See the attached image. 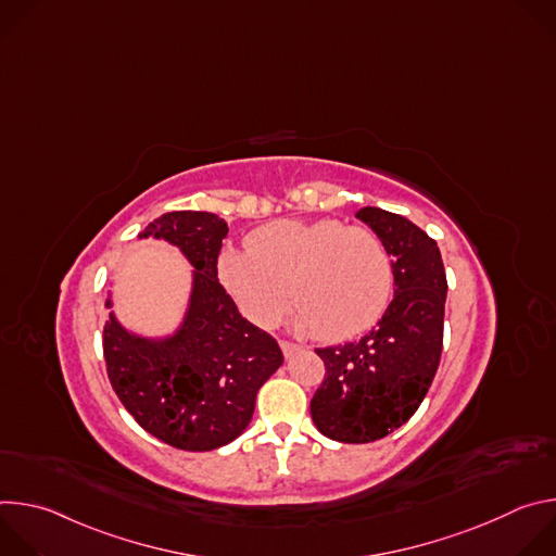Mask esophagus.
Instances as JSON below:
<instances>
[{"instance_id": "1", "label": "esophagus", "mask_w": 556, "mask_h": 556, "mask_svg": "<svg viewBox=\"0 0 556 556\" xmlns=\"http://www.w3.org/2000/svg\"><path fill=\"white\" fill-rule=\"evenodd\" d=\"M279 345H281V350H283V354H286V356H290V354H294V352L299 350V345H296V343L286 341V339H281V341H279Z\"/></svg>"}]
</instances>
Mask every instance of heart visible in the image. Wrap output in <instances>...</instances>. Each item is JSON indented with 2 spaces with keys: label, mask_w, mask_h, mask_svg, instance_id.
Wrapping results in <instances>:
<instances>
[{
  "label": "heart",
  "mask_w": 556,
  "mask_h": 556,
  "mask_svg": "<svg viewBox=\"0 0 556 556\" xmlns=\"http://www.w3.org/2000/svg\"><path fill=\"white\" fill-rule=\"evenodd\" d=\"M219 277L257 326L277 319L290 288L296 330L345 341L384 314L393 266L380 237L365 226L277 219L249 237V251H224Z\"/></svg>",
  "instance_id": "b5f03b06"
}]
</instances>
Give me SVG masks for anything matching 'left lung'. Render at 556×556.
<instances>
[{
  "mask_svg": "<svg viewBox=\"0 0 556 556\" xmlns=\"http://www.w3.org/2000/svg\"><path fill=\"white\" fill-rule=\"evenodd\" d=\"M387 247L395 292L361 341L314 350L326 376L309 414L326 438L365 444L403 427L420 407L442 356L446 273L435 240L403 215L356 213Z\"/></svg>",
  "mask_w": 556,
  "mask_h": 556,
  "instance_id": "obj_1",
  "label": "left lung"
}]
</instances>
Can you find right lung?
<instances>
[{
	"label": "right lung",
	"instance_id": "add662e5",
	"mask_svg": "<svg viewBox=\"0 0 556 556\" xmlns=\"http://www.w3.org/2000/svg\"><path fill=\"white\" fill-rule=\"evenodd\" d=\"M226 232L224 219L202 211L153 219L140 237H163L195 266L185 328L151 343L125 332L112 314L103 326L108 378L118 401L147 433L182 451H211L240 435L260 387L283 363L279 343L244 319L217 279Z\"/></svg>",
	"mask_w": 556,
	"mask_h": 556
}]
</instances>
